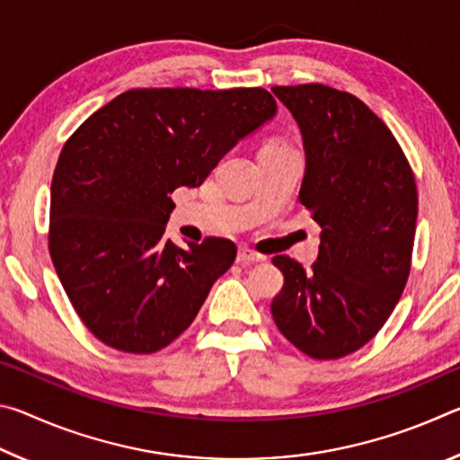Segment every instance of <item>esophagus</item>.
Listing matches in <instances>:
<instances>
[{
  "label": "esophagus",
  "instance_id": "esophagus-1",
  "mask_svg": "<svg viewBox=\"0 0 460 460\" xmlns=\"http://www.w3.org/2000/svg\"><path fill=\"white\" fill-rule=\"evenodd\" d=\"M263 255L252 252L249 247H239V253H237V261L239 263H255V261H261Z\"/></svg>",
  "mask_w": 460,
  "mask_h": 460
}]
</instances>
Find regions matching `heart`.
I'll list each match as a JSON object with an SVG mask.
<instances>
[{
	"label": "heart",
	"instance_id": "heart-1",
	"mask_svg": "<svg viewBox=\"0 0 460 460\" xmlns=\"http://www.w3.org/2000/svg\"><path fill=\"white\" fill-rule=\"evenodd\" d=\"M268 146H286L284 142H279V139H270V142L263 146V147H268Z\"/></svg>",
	"mask_w": 460,
	"mask_h": 460
}]
</instances>
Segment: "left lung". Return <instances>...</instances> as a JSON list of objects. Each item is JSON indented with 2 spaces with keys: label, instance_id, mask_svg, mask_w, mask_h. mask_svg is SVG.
Returning a JSON list of instances; mask_svg holds the SVG:
<instances>
[{
  "label": "left lung",
  "instance_id": "obj_1",
  "mask_svg": "<svg viewBox=\"0 0 460 460\" xmlns=\"http://www.w3.org/2000/svg\"><path fill=\"white\" fill-rule=\"evenodd\" d=\"M302 131L306 174L298 199L321 227L308 271L276 255L284 286L271 300L279 332L313 359L369 342L406 288L418 190L406 154L361 99L321 83L271 87Z\"/></svg>",
  "mask_w": 460,
  "mask_h": 460
}]
</instances>
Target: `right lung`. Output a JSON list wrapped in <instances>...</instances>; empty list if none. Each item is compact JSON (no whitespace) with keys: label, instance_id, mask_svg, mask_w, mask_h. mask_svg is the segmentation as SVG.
I'll use <instances>...</instances> for the list:
<instances>
[{"label":"right lung","instance_id":"obj_1","mask_svg":"<svg viewBox=\"0 0 460 460\" xmlns=\"http://www.w3.org/2000/svg\"><path fill=\"white\" fill-rule=\"evenodd\" d=\"M276 113L261 87L131 89L66 139L50 186L49 252L83 324L123 353L150 355L189 329L235 261L229 239L164 237L178 186H199Z\"/></svg>","mask_w":460,"mask_h":460}]
</instances>
